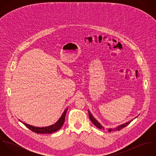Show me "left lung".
I'll list each match as a JSON object with an SVG mask.
<instances>
[{"instance_id":"1","label":"left lung","mask_w":156,"mask_h":156,"mask_svg":"<svg viewBox=\"0 0 156 156\" xmlns=\"http://www.w3.org/2000/svg\"><path fill=\"white\" fill-rule=\"evenodd\" d=\"M88 113H89V119H90V120L92 121V122L94 124V125L95 126H96L97 128L100 129L105 130L104 127H103L93 116H92V115H91V113L89 112V111L88 112ZM131 121H129V122H127V123H126V124H122V125H121V126H118V127H116V128H115V129H109V132H113V131H115V130L119 131V130H121L122 129L126 127L127 125H129V124L131 122Z\"/></svg>"}]
</instances>
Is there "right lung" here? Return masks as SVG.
I'll list each match as a JSON object with an SVG mask.
<instances>
[{"label":"right lung","instance_id":"add662e5","mask_svg":"<svg viewBox=\"0 0 156 156\" xmlns=\"http://www.w3.org/2000/svg\"><path fill=\"white\" fill-rule=\"evenodd\" d=\"M68 109H66V110L63 113L61 117L59 118V119L53 125L49 126V127H33L32 126L26 124L25 123H23L29 130L32 131L33 132H35L37 133L40 134H49L54 133L55 132L59 130L62 126H63L64 121H65V118H66V115L67 113Z\"/></svg>","mask_w":156,"mask_h":156}]
</instances>
